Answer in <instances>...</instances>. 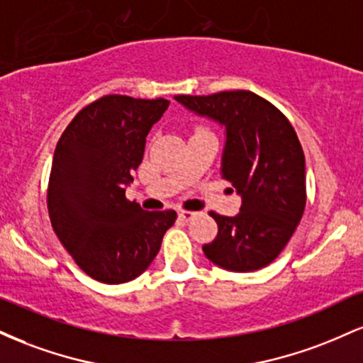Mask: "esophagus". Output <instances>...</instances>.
<instances>
[{
    "label": "esophagus",
    "mask_w": 363,
    "mask_h": 363,
    "mask_svg": "<svg viewBox=\"0 0 363 363\" xmlns=\"http://www.w3.org/2000/svg\"><path fill=\"white\" fill-rule=\"evenodd\" d=\"M196 216L194 211H187V210H179V218L184 220V222H189V220H193Z\"/></svg>",
    "instance_id": "esophagus-1"
}]
</instances>
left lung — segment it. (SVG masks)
Here are the masks:
<instances>
[{"label":"left lung","instance_id":"obj_1","mask_svg":"<svg viewBox=\"0 0 363 363\" xmlns=\"http://www.w3.org/2000/svg\"><path fill=\"white\" fill-rule=\"evenodd\" d=\"M186 109L225 128L222 177L242 196L240 211H210L218 234L203 245L228 272H256L283 251L306 208V157L290 121L249 90L176 95Z\"/></svg>","mask_w":363,"mask_h":363}]
</instances>
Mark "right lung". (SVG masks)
<instances>
[{"mask_svg": "<svg viewBox=\"0 0 363 363\" xmlns=\"http://www.w3.org/2000/svg\"><path fill=\"white\" fill-rule=\"evenodd\" d=\"M165 99L106 95L74 116L57 141L48 187L52 228L94 280L126 283L140 277L176 222L174 210L145 211L126 199Z\"/></svg>", "mask_w": 363, "mask_h": 363, "instance_id": "1", "label": "right lung"}]
</instances>
